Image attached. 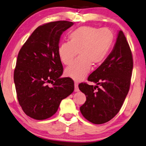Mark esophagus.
Masks as SVG:
<instances>
[{
    "mask_svg": "<svg viewBox=\"0 0 146 146\" xmlns=\"http://www.w3.org/2000/svg\"><path fill=\"white\" fill-rule=\"evenodd\" d=\"M74 91L75 92H79V88H78V83L77 82H74Z\"/></svg>",
    "mask_w": 146,
    "mask_h": 146,
    "instance_id": "obj_1",
    "label": "esophagus"
}]
</instances>
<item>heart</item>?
<instances>
[{"label":"heart","instance_id":"1","mask_svg":"<svg viewBox=\"0 0 146 146\" xmlns=\"http://www.w3.org/2000/svg\"><path fill=\"white\" fill-rule=\"evenodd\" d=\"M69 41L59 44L58 54L61 62L68 65L78 54L80 56L65 70V74L76 81L84 79L92 64H101L113 44L114 35L106 27L82 26L68 35Z\"/></svg>","mask_w":146,"mask_h":146}]
</instances>
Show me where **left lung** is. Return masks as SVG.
Wrapping results in <instances>:
<instances>
[{"label": "left lung", "instance_id": "8db88e82", "mask_svg": "<svg viewBox=\"0 0 146 146\" xmlns=\"http://www.w3.org/2000/svg\"><path fill=\"white\" fill-rule=\"evenodd\" d=\"M132 68V52L125 35L120 30L111 53L88 78L96 86L86 83L78 86L86 96L85 103L80 108L85 119L100 124L119 113L129 91Z\"/></svg>", "mask_w": 146, "mask_h": 146}]
</instances>
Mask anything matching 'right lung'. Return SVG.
<instances>
[{"instance_id": "obj_1", "label": "right lung", "mask_w": 146, "mask_h": 146, "mask_svg": "<svg viewBox=\"0 0 146 146\" xmlns=\"http://www.w3.org/2000/svg\"><path fill=\"white\" fill-rule=\"evenodd\" d=\"M73 24L56 21L40 26L19 51L14 73L17 98L24 113L32 119L52 117L61 101L74 92L73 80L60 77L63 67L58 54L61 35Z\"/></svg>"}]
</instances>
